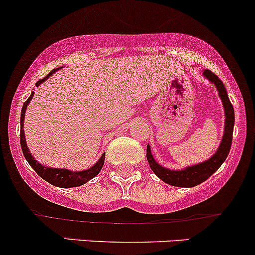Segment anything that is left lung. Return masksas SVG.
I'll use <instances>...</instances> for the list:
<instances>
[{"mask_svg":"<svg viewBox=\"0 0 255 255\" xmlns=\"http://www.w3.org/2000/svg\"><path fill=\"white\" fill-rule=\"evenodd\" d=\"M204 77L209 80L212 85H215L217 92H219L220 99L222 102L225 110V128L224 136L221 138L219 148L206 161L200 162L198 164H193L183 168V169H169L158 163L152 156L151 146L147 145V161H148L149 167L153 170L154 174L163 180L167 184L173 186H180V188H191L196 186L205 182L207 178L211 177L220 167L224 163L225 159L227 158L230 153L231 145H232V135H233V127H235V110L233 106L231 104L230 98H228L227 91H226L222 81L217 77L215 73H212L210 70L204 71Z\"/></svg>","mask_w":255,"mask_h":255,"instance_id":"left-lung-1","label":"left lung"}]
</instances>
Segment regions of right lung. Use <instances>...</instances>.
Returning <instances> with one entry per match:
<instances>
[{"label": "right lung", "instance_id": "1", "mask_svg": "<svg viewBox=\"0 0 255 255\" xmlns=\"http://www.w3.org/2000/svg\"><path fill=\"white\" fill-rule=\"evenodd\" d=\"M60 69H61V67H57V69L52 70L46 77H44L43 80L38 81L35 85L36 87L40 86L43 82H45L50 76L54 75V73L56 72V71H59ZM33 96H34V92H31L29 98H28L27 102L23 104L22 113H20V147H22V151H23V154H24L25 159H27L28 163L30 164V167L35 170L36 174H38L40 178H43L44 180H46V182L50 183L51 185L59 186V188H75V186L86 184L88 180L93 179V178L101 172L102 167H103L104 164L106 153L102 154L101 158H99L91 168H88V169H85V170H78V172L66 169V168L45 167L43 166V164L39 163V162L34 158L33 154L30 153L29 148H28L27 141H25V133H24V130H23V127H24L25 110H27V107L29 106L31 99H33Z\"/></svg>", "mask_w": 255, "mask_h": 255}]
</instances>
